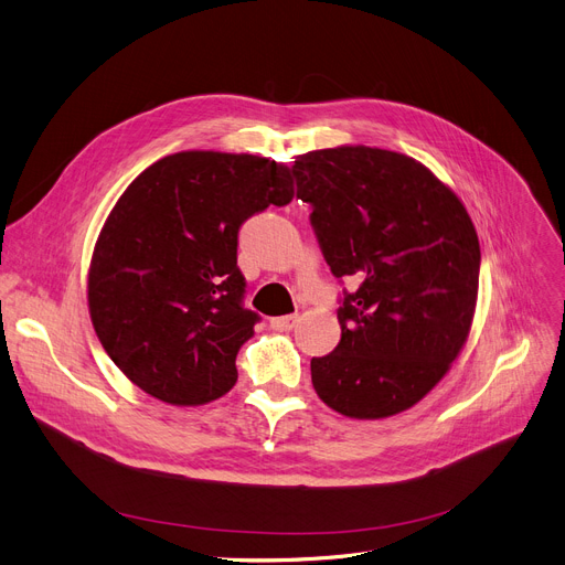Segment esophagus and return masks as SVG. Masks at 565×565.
<instances>
[{
	"label": "esophagus",
	"mask_w": 565,
	"mask_h": 565,
	"mask_svg": "<svg viewBox=\"0 0 565 565\" xmlns=\"http://www.w3.org/2000/svg\"><path fill=\"white\" fill-rule=\"evenodd\" d=\"M296 321H298V317H296V315H285V317H276V319H271L269 323H271V328H274V330H280V333H287V330H291V328L296 326Z\"/></svg>",
	"instance_id": "obj_1"
}]
</instances>
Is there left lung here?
<instances>
[{"instance_id": "obj_1", "label": "left lung", "mask_w": 565, "mask_h": 565, "mask_svg": "<svg viewBox=\"0 0 565 565\" xmlns=\"http://www.w3.org/2000/svg\"><path fill=\"white\" fill-rule=\"evenodd\" d=\"M296 195L335 278L342 340L312 358L319 399L351 419L413 408L466 347L479 294V237L460 198L408 154L338 146L298 154Z\"/></svg>"}]
</instances>
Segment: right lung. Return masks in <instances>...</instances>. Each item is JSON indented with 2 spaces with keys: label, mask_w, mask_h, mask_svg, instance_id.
<instances>
[{
  "label": "right lung",
  "mask_w": 565,
  "mask_h": 565,
  "mask_svg": "<svg viewBox=\"0 0 565 565\" xmlns=\"http://www.w3.org/2000/svg\"><path fill=\"white\" fill-rule=\"evenodd\" d=\"M285 163L184 150L131 182L99 230L88 312L116 367L171 406L210 404L237 383V353L257 315L242 308V223L291 203Z\"/></svg>",
  "instance_id": "add662e5"
}]
</instances>
